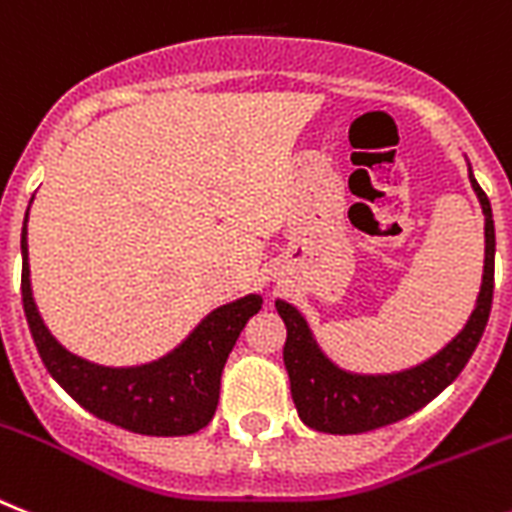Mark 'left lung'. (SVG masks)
<instances>
[{"label":"left lung","mask_w":512,"mask_h":512,"mask_svg":"<svg viewBox=\"0 0 512 512\" xmlns=\"http://www.w3.org/2000/svg\"><path fill=\"white\" fill-rule=\"evenodd\" d=\"M471 184L482 203L484 236H487L482 291H479V299H476L466 328L429 362L406 369V372H395V375L369 377L343 372L317 349L304 317L291 304L276 302L278 315L286 322L283 364H286L291 380V398L296 403L299 419L307 427L317 429V432H330V435H359V432L401 422L414 411L424 409L432 398H437L455 377L461 375V369L466 367L482 341L489 309H492V294H495L492 205L482 187L476 184L474 174H471Z\"/></svg>","instance_id":"left-lung-1"}]
</instances>
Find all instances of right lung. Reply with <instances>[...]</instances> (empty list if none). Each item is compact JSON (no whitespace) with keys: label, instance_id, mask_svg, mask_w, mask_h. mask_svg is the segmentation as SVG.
<instances>
[{"label":"right lung","instance_id":"add662e5","mask_svg":"<svg viewBox=\"0 0 512 512\" xmlns=\"http://www.w3.org/2000/svg\"><path fill=\"white\" fill-rule=\"evenodd\" d=\"M20 247H23L20 289H23V309L30 336L36 341L38 354L51 377L85 411L103 422L150 437L195 435L213 419L221 393L223 364L249 317L257 315L263 307L260 296L249 294L239 302L223 304L216 312H210L179 349L158 362L130 369L98 367L62 349L46 330L30 294L25 226Z\"/></svg>","mask_w":512,"mask_h":512}]
</instances>
